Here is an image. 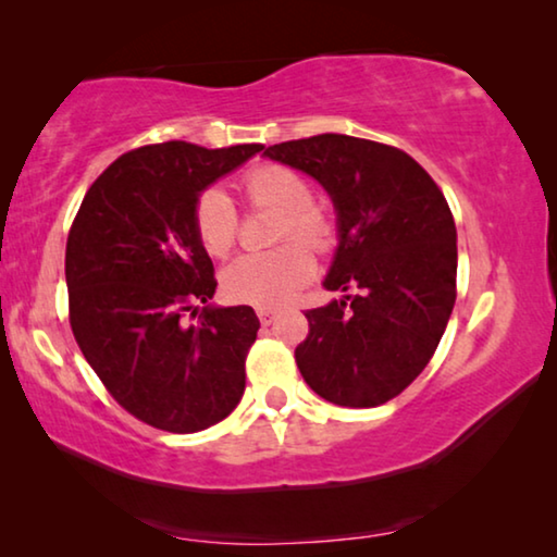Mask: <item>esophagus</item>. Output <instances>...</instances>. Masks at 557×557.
Listing matches in <instances>:
<instances>
[{
	"label": "esophagus",
	"instance_id": "obj_1",
	"mask_svg": "<svg viewBox=\"0 0 557 557\" xmlns=\"http://www.w3.org/2000/svg\"><path fill=\"white\" fill-rule=\"evenodd\" d=\"M256 314H258V319H261V324H271L273 319H276L278 311L273 309V307H258Z\"/></svg>",
	"mask_w": 557,
	"mask_h": 557
}]
</instances>
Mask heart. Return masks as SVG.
<instances>
[{
    "label": "heart",
    "mask_w": 557,
    "mask_h": 557,
    "mask_svg": "<svg viewBox=\"0 0 557 557\" xmlns=\"http://www.w3.org/2000/svg\"><path fill=\"white\" fill-rule=\"evenodd\" d=\"M240 193L250 208L281 212L276 243L271 253L240 256L220 278L227 299L253 307H278L294 299L314 273V253H326L334 243V223L314 205V187L286 164H258L240 177ZM193 227L202 250L225 258L238 240V212L223 189L208 187L197 195Z\"/></svg>",
    "instance_id": "1"
}]
</instances>
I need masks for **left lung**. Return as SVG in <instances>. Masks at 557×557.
I'll list each match as a JSON object with an SVG mask.
<instances>
[{
  "mask_svg": "<svg viewBox=\"0 0 557 557\" xmlns=\"http://www.w3.org/2000/svg\"><path fill=\"white\" fill-rule=\"evenodd\" d=\"M263 154L322 182L339 220L324 286L345 296L304 311L299 372L334 406H383L421 375L451 317L456 225L446 197L391 144L319 134Z\"/></svg>",
  "mask_w": 557,
  "mask_h": 557,
  "instance_id": "1",
  "label": "left lung"
}]
</instances>
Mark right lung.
Here are the masks:
<instances>
[{
	"label": "right lung",
	"instance_id": "1",
	"mask_svg": "<svg viewBox=\"0 0 557 557\" xmlns=\"http://www.w3.org/2000/svg\"><path fill=\"white\" fill-rule=\"evenodd\" d=\"M261 149L164 141L126 151L88 187L67 233L73 337L111 398L159 431L210 429L246 391L261 324L250 307L197 314L218 281L193 208L210 182Z\"/></svg>",
	"mask_w": 557,
	"mask_h": 557
}]
</instances>
